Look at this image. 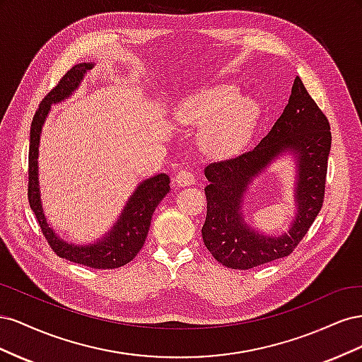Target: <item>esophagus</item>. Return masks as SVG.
I'll return each instance as SVG.
<instances>
[{"label": "esophagus", "instance_id": "34e87169", "mask_svg": "<svg viewBox=\"0 0 362 362\" xmlns=\"http://www.w3.org/2000/svg\"><path fill=\"white\" fill-rule=\"evenodd\" d=\"M177 184L178 185H181V187H184V185H190V184H193L194 182V173L192 172V170H185V169H182V170H180L178 173H177Z\"/></svg>", "mask_w": 362, "mask_h": 362}]
</instances>
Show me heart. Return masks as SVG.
<instances>
[{"instance_id":"1","label":"heart","mask_w":362,"mask_h":362,"mask_svg":"<svg viewBox=\"0 0 362 362\" xmlns=\"http://www.w3.org/2000/svg\"><path fill=\"white\" fill-rule=\"evenodd\" d=\"M190 122L206 127L204 144L214 152H231L242 146L255 127L258 105L242 96L234 86H221L196 96L184 112Z\"/></svg>"}]
</instances>
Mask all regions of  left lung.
<instances>
[{"label":"left lung","mask_w":362,"mask_h":362,"mask_svg":"<svg viewBox=\"0 0 362 362\" xmlns=\"http://www.w3.org/2000/svg\"><path fill=\"white\" fill-rule=\"evenodd\" d=\"M331 141L329 120L296 76L288 104L259 144L240 156L208 164L202 238L218 262L247 270L287 257L298 247L323 206ZM287 150L298 158V213L287 235L262 236L244 222L239 204L251 178Z\"/></svg>","instance_id":"left-lung-1"}]
</instances>
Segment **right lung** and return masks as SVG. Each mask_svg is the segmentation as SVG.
<instances>
[{
	"mask_svg": "<svg viewBox=\"0 0 362 362\" xmlns=\"http://www.w3.org/2000/svg\"><path fill=\"white\" fill-rule=\"evenodd\" d=\"M93 68L92 63L75 64L64 74L56 87H52L49 93L43 98L39 108L33 117L30 128V149H28V202L33 213H35L39 226L42 229L49 247L56 252L60 258H66L76 264H83L90 269H117L125 266L133 259L139 250L144 247L149 231L151 218L157 205L169 192L170 180L166 173L156 175L141 182L137 190L131 194L122 214L117 218V223L112 228L110 234H107L100 242L90 246H75L64 243L54 234L49 228L45 214L42 210L39 178H37V156H39V140L42 125L45 122L51 104L60 103L80 86L83 76L87 71Z\"/></svg>",
	"mask_w": 362,
	"mask_h": 362,
	"instance_id": "1",
	"label": "right lung"
}]
</instances>
